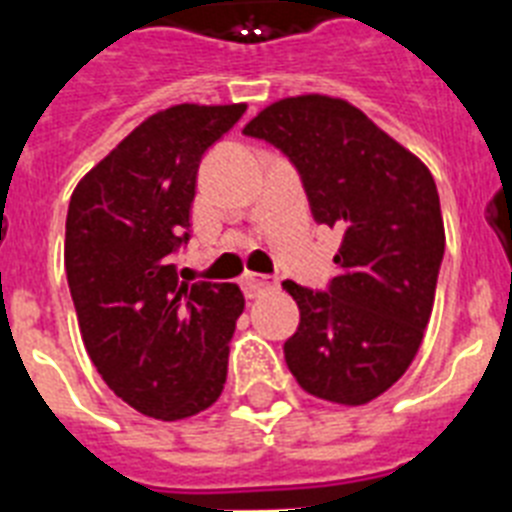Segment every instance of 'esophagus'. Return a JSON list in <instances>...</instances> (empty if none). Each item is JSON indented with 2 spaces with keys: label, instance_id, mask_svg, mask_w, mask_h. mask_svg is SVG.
Returning <instances> with one entry per match:
<instances>
[{
  "label": "esophagus",
  "instance_id": "1",
  "mask_svg": "<svg viewBox=\"0 0 512 512\" xmlns=\"http://www.w3.org/2000/svg\"><path fill=\"white\" fill-rule=\"evenodd\" d=\"M273 286H276V278L260 276V273H247V276L242 278V289L249 299H255L257 294L268 292Z\"/></svg>",
  "mask_w": 512,
  "mask_h": 512
}]
</instances>
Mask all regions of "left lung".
<instances>
[{
  "label": "left lung",
  "instance_id": "left-lung-1",
  "mask_svg": "<svg viewBox=\"0 0 512 512\" xmlns=\"http://www.w3.org/2000/svg\"><path fill=\"white\" fill-rule=\"evenodd\" d=\"M244 134L281 149L315 223L342 231L326 292L284 281L299 307L286 365L313 397L376 400L410 368L434 307L444 257L434 176L365 112L323 94L273 102Z\"/></svg>",
  "mask_w": 512,
  "mask_h": 512
}]
</instances>
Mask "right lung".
Instances as JSON below:
<instances>
[{"instance_id": "1", "label": "right lung", "mask_w": 512, "mask_h": 512, "mask_svg": "<svg viewBox=\"0 0 512 512\" xmlns=\"http://www.w3.org/2000/svg\"><path fill=\"white\" fill-rule=\"evenodd\" d=\"M247 105H176L149 115L78 181L65 270L91 363L120 400L160 421L213 405L244 310L236 284L178 281L205 152Z\"/></svg>"}]
</instances>
